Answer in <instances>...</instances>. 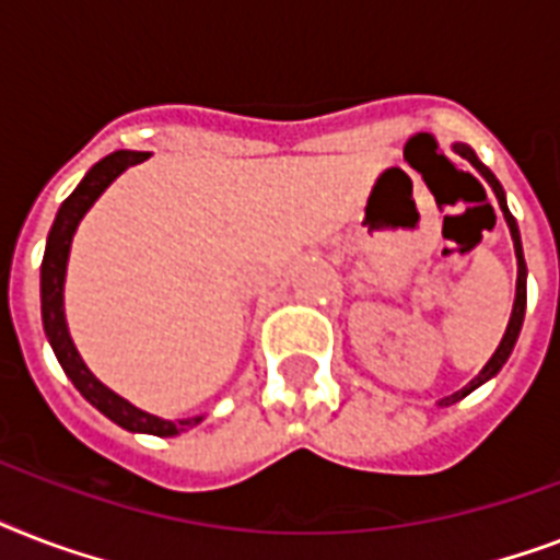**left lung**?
Masks as SVG:
<instances>
[{
  "label": "left lung",
  "instance_id": "1",
  "mask_svg": "<svg viewBox=\"0 0 560 560\" xmlns=\"http://www.w3.org/2000/svg\"><path fill=\"white\" fill-rule=\"evenodd\" d=\"M453 153H459L462 160H468L474 168L482 174V179H486L488 186H491V191H494L497 202H500V211H503L505 223H509V232H512V241H514V255H517V290H514V307H512V316H509V325H505V334L503 340H500V346H497V351L491 354V360H488L486 366H482V372L474 377V381L465 386V389L453 392V395H447V398L439 400V407H451V404H456V400H462L465 395H470L474 389H479L482 383H488L491 377H497V372L505 366V360L512 358L514 346H517V337H521V328H523V316H526V258H523V241H521V229H517V220H514V214L509 211V202H505V191L503 186H500V179L491 174V168H486L482 162H479V156L474 153V148L470 144H462L456 142L453 144Z\"/></svg>",
  "mask_w": 560,
  "mask_h": 560
}]
</instances>
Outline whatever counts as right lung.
Instances as JSON below:
<instances>
[{
  "mask_svg": "<svg viewBox=\"0 0 560 560\" xmlns=\"http://www.w3.org/2000/svg\"><path fill=\"white\" fill-rule=\"evenodd\" d=\"M151 156L144 151H116L104 156L101 162H95L86 177L78 183L69 197L63 200V206L57 209V218L51 223V232L46 237V255H43V267H39V307H43V328H46V337L55 349L57 363L63 366L66 377L74 383V389L81 392L83 398L90 400L92 407L104 412L109 421H116L118 427H125L130 433H148V435H179L197 427L206 416H191V418H177V421H168V418L151 416L144 409L133 407L130 400L116 395V392L104 386V383L95 377V374L86 369L83 358L78 354L72 342V334H69V325H66V307H63V288H66V267H69V253H72V237L81 226L83 214L92 209V202L98 200L101 194L107 191L109 183H116V177H121L130 165H139Z\"/></svg>",
  "mask_w": 560,
  "mask_h": 560,
  "instance_id": "right-lung-1",
  "label": "right lung"
}]
</instances>
